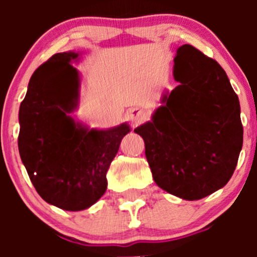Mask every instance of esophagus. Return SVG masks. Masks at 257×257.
Instances as JSON below:
<instances>
[{"mask_svg":"<svg viewBox=\"0 0 257 257\" xmlns=\"http://www.w3.org/2000/svg\"><path fill=\"white\" fill-rule=\"evenodd\" d=\"M125 116L132 121V123L137 124V123H141V121L144 120L145 113L143 112V110L138 109V108H132V109H129L128 112L125 113Z\"/></svg>","mask_w":257,"mask_h":257,"instance_id":"obj_1","label":"esophagus"}]
</instances>
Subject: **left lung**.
Returning <instances> with one entry per match:
<instances>
[{
  "mask_svg": "<svg viewBox=\"0 0 257 257\" xmlns=\"http://www.w3.org/2000/svg\"><path fill=\"white\" fill-rule=\"evenodd\" d=\"M174 78L152 121L134 129L158 186L185 200L219 190L234 174L242 148L239 97L216 61L190 45L178 48Z\"/></svg>",
  "mask_w": 257,
  "mask_h": 257,
  "instance_id": "obj_1",
  "label": "left lung"
}]
</instances>
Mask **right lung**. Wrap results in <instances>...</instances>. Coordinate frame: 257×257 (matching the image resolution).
Segmentation results:
<instances>
[{"mask_svg": "<svg viewBox=\"0 0 257 257\" xmlns=\"http://www.w3.org/2000/svg\"><path fill=\"white\" fill-rule=\"evenodd\" d=\"M76 52L56 53L38 67L20 105L18 150L33 186L51 205L79 211L107 190V172L126 123L89 129L69 114L78 103L79 73L71 64Z\"/></svg>", "mask_w": 257, "mask_h": 257, "instance_id": "right-lung-1", "label": "right lung"}]
</instances>
